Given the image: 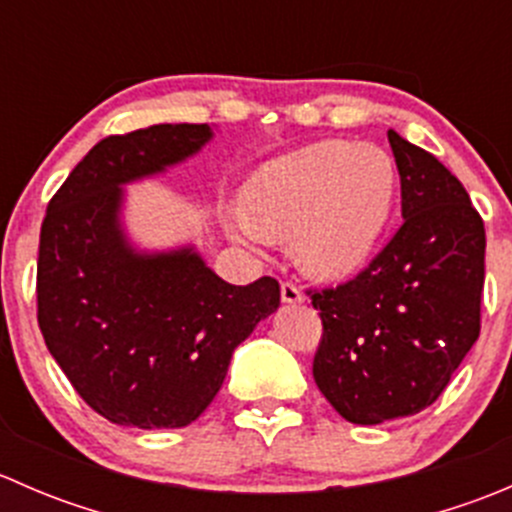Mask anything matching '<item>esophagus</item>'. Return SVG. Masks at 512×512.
Returning a JSON list of instances; mask_svg holds the SVG:
<instances>
[{
  "instance_id": "34e87169",
  "label": "esophagus",
  "mask_w": 512,
  "mask_h": 512,
  "mask_svg": "<svg viewBox=\"0 0 512 512\" xmlns=\"http://www.w3.org/2000/svg\"><path fill=\"white\" fill-rule=\"evenodd\" d=\"M282 302L285 304H302L304 302V292L292 282H282Z\"/></svg>"
}]
</instances>
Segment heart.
Wrapping results in <instances>:
<instances>
[{
	"label": "heart",
	"mask_w": 512,
	"mask_h": 512,
	"mask_svg": "<svg viewBox=\"0 0 512 512\" xmlns=\"http://www.w3.org/2000/svg\"><path fill=\"white\" fill-rule=\"evenodd\" d=\"M399 173L384 148L319 141L250 180L235 230L252 242L294 235L307 275L347 280L369 265L394 213Z\"/></svg>",
	"instance_id": "obj_1"
}]
</instances>
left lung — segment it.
<instances>
[{"instance_id": "1", "label": "left lung", "mask_w": 512, "mask_h": 512, "mask_svg": "<svg viewBox=\"0 0 512 512\" xmlns=\"http://www.w3.org/2000/svg\"><path fill=\"white\" fill-rule=\"evenodd\" d=\"M404 225L354 280L312 294L324 332L312 374L347 421L418 414L480 334L485 230L461 180L389 131Z\"/></svg>"}]
</instances>
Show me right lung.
I'll list each match as a JSON object with an SVG mask.
<instances>
[{
    "label": "right lung",
    "mask_w": 512,
    "mask_h": 512,
    "mask_svg": "<svg viewBox=\"0 0 512 512\" xmlns=\"http://www.w3.org/2000/svg\"><path fill=\"white\" fill-rule=\"evenodd\" d=\"M213 138L158 123L96 143L46 208L36 304L46 349L81 399L118 426L183 428L223 386L237 344L277 312L280 285L220 280L193 245H131L123 185L165 173Z\"/></svg>",
    "instance_id": "1"
}]
</instances>
